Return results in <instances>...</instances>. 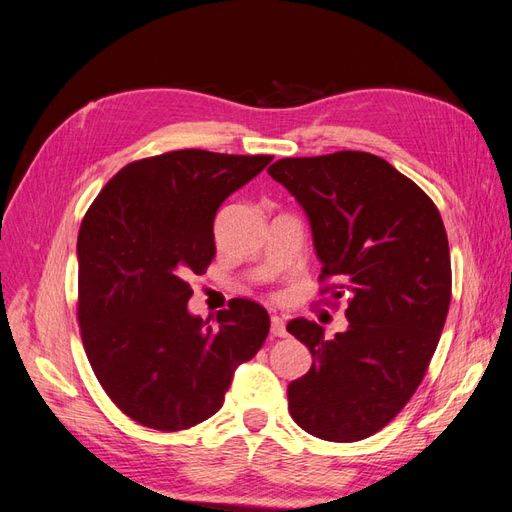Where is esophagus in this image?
<instances>
[{"mask_svg": "<svg viewBox=\"0 0 512 512\" xmlns=\"http://www.w3.org/2000/svg\"><path fill=\"white\" fill-rule=\"evenodd\" d=\"M270 333L274 337H285L287 331H285V320L281 316H272L270 320Z\"/></svg>", "mask_w": 512, "mask_h": 512, "instance_id": "34e87169", "label": "esophagus"}]
</instances>
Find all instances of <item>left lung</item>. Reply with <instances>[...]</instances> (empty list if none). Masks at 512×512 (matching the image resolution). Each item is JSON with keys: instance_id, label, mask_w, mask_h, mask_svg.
Instances as JSON below:
<instances>
[{"instance_id": "left-lung-1", "label": "left lung", "mask_w": 512, "mask_h": 512, "mask_svg": "<svg viewBox=\"0 0 512 512\" xmlns=\"http://www.w3.org/2000/svg\"><path fill=\"white\" fill-rule=\"evenodd\" d=\"M268 173L309 220L320 279L342 281L348 329L287 324L311 370L287 385L294 422L324 441H359L387 426L422 383L452 294L443 220L424 190L383 157L337 151L285 157Z\"/></svg>"}]
</instances>
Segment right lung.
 Segmentation results:
<instances>
[{"label":"right lung","mask_w":512,"mask_h":512,"mask_svg":"<svg viewBox=\"0 0 512 512\" xmlns=\"http://www.w3.org/2000/svg\"><path fill=\"white\" fill-rule=\"evenodd\" d=\"M270 162L203 149L147 157L121 168L86 212L82 342L101 387L134 422L166 432L205 422L266 342L264 307L233 298L212 329L190 313L186 279L216 257L218 207Z\"/></svg>","instance_id":"obj_1"}]
</instances>
